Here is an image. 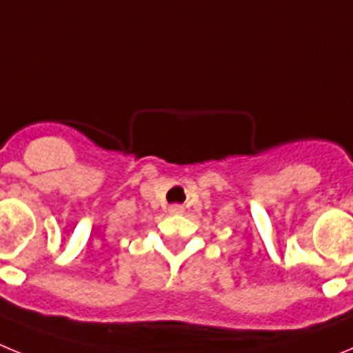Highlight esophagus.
Returning <instances> with one entry per match:
<instances>
[{
    "label": "esophagus",
    "mask_w": 353,
    "mask_h": 353,
    "mask_svg": "<svg viewBox=\"0 0 353 353\" xmlns=\"http://www.w3.org/2000/svg\"><path fill=\"white\" fill-rule=\"evenodd\" d=\"M183 210H185V208H183L182 205H171V207L168 208V212H170V214H173V215L183 214Z\"/></svg>",
    "instance_id": "34e87169"
}]
</instances>
